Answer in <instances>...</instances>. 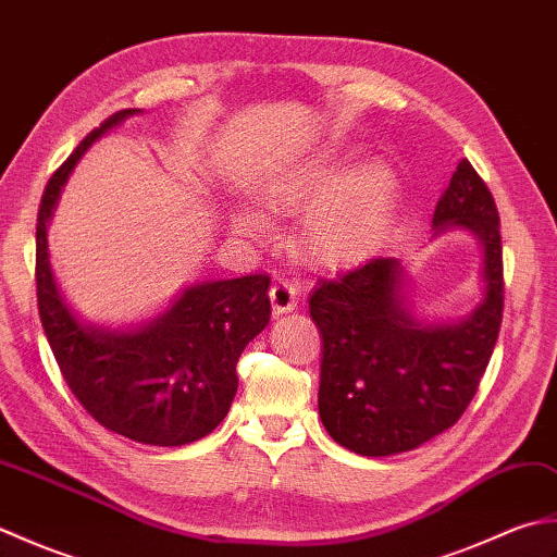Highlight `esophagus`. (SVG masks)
<instances>
[{
	"label": "esophagus",
	"mask_w": 557,
	"mask_h": 557,
	"mask_svg": "<svg viewBox=\"0 0 557 557\" xmlns=\"http://www.w3.org/2000/svg\"><path fill=\"white\" fill-rule=\"evenodd\" d=\"M297 294H299L297 287H294L289 280L272 282L270 301H272V311H275V315L289 313V311L297 309Z\"/></svg>",
	"instance_id": "34e87169"
}]
</instances>
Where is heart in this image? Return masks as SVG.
<instances>
[{"mask_svg":"<svg viewBox=\"0 0 557 557\" xmlns=\"http://www.w3.org/2000/svg\"><path fill=\"white\" fill-rule=\"evenodd\" d=\"M342 178V162L323 158L294 180L280 184L268 196L272 208H294L306 200H318L304 220L301 248L318 268L335 270L369 256L381 244L395 218L399 182L387 164L373 162ZM341 184L337 185L336 182ZM234 234L260 242L268 236L265 220L251 210L232 215Z\"/></svg>","mask_w":557,"mask_h":557,"instance_id":"b5f03b06","label":"heart"}]
</instances>
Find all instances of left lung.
I'll use <instances>...</instances> for the list:
<instances>
[{
    "mask_svg": "<svg viewBox=\"0 0 557 557\" xmlns=\"http://www.w3.org/2000/svg\"><path fill=\"white\" fill-rule=\"evenodd\" d=\"M435 234L461 227L483 246V301L455 325L419 323L397 258H373L309 297L323 335L318 413L335 443L363 457L419 447L474 399L503 323L500 218L486 182L461 160L433 212Z\"/></svg>",
    "mask_w": 557,
    "mask_h": 557,
    "instance_id": "1",
    "label": "left lung"
}]
</instances>
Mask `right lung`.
Returning a JSON list of instances; mask_svg holds the SVG:
<instances>
[{
	"instance_id": "right-lung-1",
	"label": "right lung",
	"mask_w": 557,
	"mask_h": 557,
	"mask_svg": "<svg viewBox=\"0 0 557 557\" xmlns=\"http://www.w3.org/2000/svg\"><path fill=\"white\" fill-rule=\"evenodd\" d=\"M138 112H114L47 182L35 230V287L47 342L83 409L128 441L176 447L200 441L227 417L239 385L236 361L270 321V277L188 287L156 321L136 330L86 325L69 309L47 256V220L86 148Z\"/></svg>"
}]
</instances>
